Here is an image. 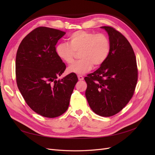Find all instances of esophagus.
Segmentation results:
<instances>
[{
  "instance_id": "obj_1",
  "label": "esophagus",
  "mask_w": 155,
  "mask_h": 155,
  "mask_svg": "<svg viewBox=\"0 0 155 155\" xmlns=\"http://www.w3.org/2000/svg\"><path fill=\"white\" fill-rule=\"evenodd\" d=\"M78 79L79 81H82V80H83V79H84V78L82 76H81V75H78Z\"/></svg>"
}]
</instances>
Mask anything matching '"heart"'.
<instances>
[{
    "label": "heart",
    "mask_w": 155,
    "mask_h": 155,
    "mask_svg": "<svg viewBox=\"0 0 155 155\" xmlns=\"http://www.w3.org/2000/svg\"><path fill=\"white\" fill-rule=\"evenodd\" d=\"M68 43H61L55 47L58 57L67 64L74 62L75 52L79 51L80 60L68 68L70 73L83 74L90 70L93 64L100 66L104 63L110 53L109 39L104 34H96L79 30L70 34Z\"/></svg>",
    "instance_id": "obj_1"
}]
</instances>
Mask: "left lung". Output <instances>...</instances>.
<instances>
[{"label": "left lung", "instance_id": "8db88e82", "mask_svg": "<svg viewBox=\"0 0 155 155\" xmlns=\"http://www.w3.org/2000/svg\"><path fill=\"white\" fill-rule=\"evenodd\" d=\"M101 28L109 35L110 53L99 68L85 78V96L94 112L109 117L122 110L133 97L138 69L134 52L127 39L110 26Z\"/></svg>", "mask_w": 155, "mask_h": 155}]
</instances>
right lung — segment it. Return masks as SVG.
Masks as SVG:
<instances>
[{"label": "right lung", "instance_id": "obj_1", "mask_svg": "<svg viewBox=\"0 0 155 155\" xmlns=\"http://www.w3.org/2000/svg\"><path fill=\"white\" fill-rule=\"evenodd\" d=\"M64 31L39 27L28 34L18 46L15 60L17 87L31 109L46 118L67 111L78 82L76 74L58 79L66 65L55 53V45Z\"/></svg>", "mask_w": 155, "mask_h": 155}]
</instances>
